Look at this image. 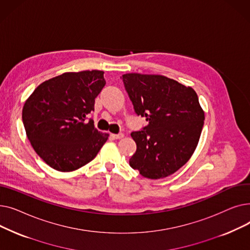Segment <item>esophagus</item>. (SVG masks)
I'll return each instance as SVG.
<instances>
[{
  "instance_id": "obj_1",
  "label": "esophagus",
  "mask_w": 250,
  "mask_h": 250,
  "mask_svg": "<svg viewBox=\"0 0 250 250\" xmlns=\"http://www.w3.org/2000/svg\"><path fill=\"white\" fill-rule=\"evenodd\" d=\"M112 136V138L113 139H115V140H121V139H123L124 137H125V135L124 134H117V135H111Z\"/></svg>"
}]
</instances>
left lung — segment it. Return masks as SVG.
I'll return each instance as SVG.
<instances>
[{
    "instance_id": "left-lung-1",
    "label": "left lung",
    "mask_w": 250,
    "mask_h": 250,
    "mask_svg": "<svg viewBox=\"0 0 250 250\" xmlns=\"http://www.w3.org/2000/svg\"><path fill=\"white\" fill-rule=\"evenodd\" d=\"M127 94L138 115L148 125L130 134L137 151L129 165L150 179L173 174L192 156L201 137L205 112L198 94L162 75H123Z\"/></svg>"
}]
</instances>
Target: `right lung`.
Returning <instances> with one entry per match:
<instances>
[{
	"mask_svg": "<svg viewBox=\"0 0 250 250\" xmlns=\"http://www.w3.org/2000/svg\"><path fill=\"white\" fill-rule=\"evenodd\" d=\"M104 72H67L38 85L26 99L22 120L32 148L51 168L71 172L93 160L109 135L87 114L105 85Z\"/></svg>",
	"mask_w": 250,
	"mask_h": 250,
	"instance_id": "1",
	"label": "right lung"
}]
</instances>
